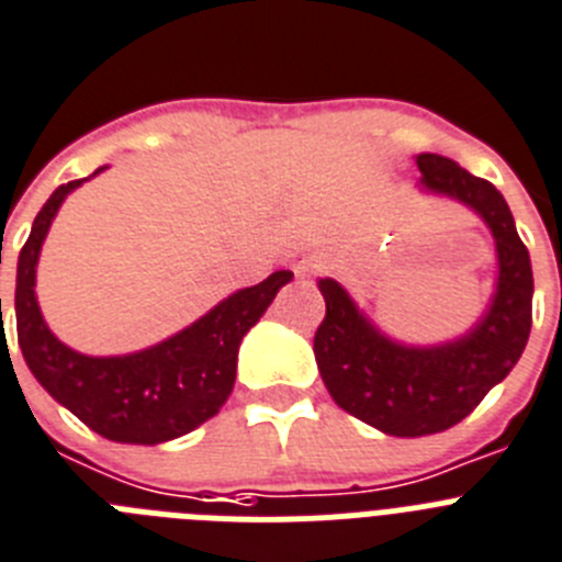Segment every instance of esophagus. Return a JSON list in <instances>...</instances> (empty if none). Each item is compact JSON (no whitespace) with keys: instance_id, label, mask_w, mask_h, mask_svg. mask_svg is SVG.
Wrapping results in <instances>:
<instances>
[{"instance_id":"esophagus-1","label":"esophagus","mask_w":562,"mask_h":562,"mask_svg":"<svg viewBox=\"0 0 562 562\" xmlns=\"http://www.w3.org/2000/svg\"><path fill=\"white\" fill-rule=\"evenodd\" d=\"M292 270L299 272V276H306V272L315 270V258L310 256V252H295V256L290 258Z\"/></svg>"}]
</instances>
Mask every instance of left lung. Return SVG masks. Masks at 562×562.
<instances>
[{
  "label": "left lung",
  "mask_w": 562,
  "mask_h": 562,
  "mask_svg": "<svg viewBox=\"0 0 562 562\" xmlns=\"http://www.w3.org/2000/svg\"><path fill=\"white\" fill-rule=\"evenodd\" d=\"M415 161L424 190L467 204L492 229L497 290L486 315L463 338L404 347L369 324L338 281L321 278L327 315L313 349L324 386L340 409L395 438H420L460 424L509 375L529 340L535 292L529 249L501 190L438 153H420Z\"/></svg>",
  "instance_id": "8db88e82"
}]
</instances>
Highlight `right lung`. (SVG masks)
Listing matches in <instances>:
<instances>
[{"label":"right lung","mask_w":562,"mask_h":562,"mask_svg":"<svg viewBox=\"0 0 562 562\" xmlns=\"http://www.w3.org/2000/svg\"><path fill=\"white\" fill-rule=\"evenodd\" d=\"M95 172H102V167ZM81 181L56 187L19 252L13 301L19 349L36 381L102 438L142 446L181 438L222 409L233 392L238 344L267 313L276 292L290 284L292 272L278 270L261 284L233 292L204 318L142 352L116 358L76 352L47 329L33 286L53 215Z\"/></svg>","instance_id":"add662e5"}]
</instances>
